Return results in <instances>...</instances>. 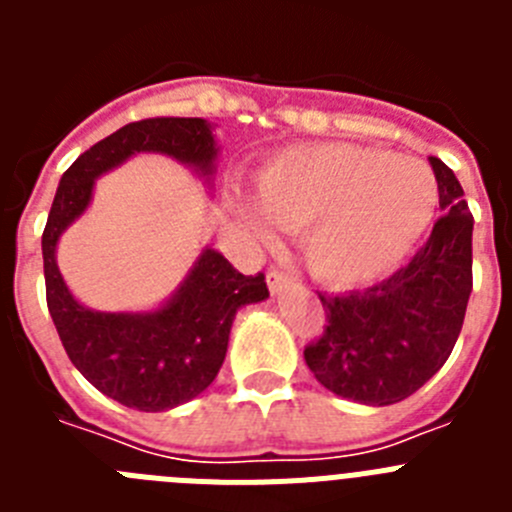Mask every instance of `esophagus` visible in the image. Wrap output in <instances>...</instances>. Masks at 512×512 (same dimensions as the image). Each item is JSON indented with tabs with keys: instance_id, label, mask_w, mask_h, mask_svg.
I'll use <instances>...</instances> for the list:
<instances>
[{
	"instance_id": "34e87169",
	"label": "esophagus",
	"mask_w": 512,
	"mask_h": 512,
	"mask_svg": "<svg viewBox=\"0 0 512 512\" xmlns=\"http://www.w3.org/2000/svg\"><path fill=\"white\" fill-rule=\"evenodd\" d=\"M266 284H269L271 295H282L284 289L292 287V277H289V274H284V271H279V269H271L269 274H266Z\"/></svg>"
}]
</instances>
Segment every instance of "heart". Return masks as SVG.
<instances>
[{
  "mask_svg": "<svg viewBox=\"0 0 512 512\" xmlns=\"http://www.w3.org/2000/svg\"><path fill=\"white\" fill-rule=\"evenodd\" d=\"M256 192L261 207L233 200L238 220L261 241H274V223L305 230L307 269L338 289L374 282L405 259L438 205L423 161L351 143L282 151L259 171Z\"/></svg>",
  "mask_w": 512,
  "mask_h": 512,
  "instance_id": "b5f03b06",
  "label": "heart"
}]
</instances>
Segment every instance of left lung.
Instances as JSON below:
<instances>
[{
    "instance_id": "obj_1",
    "label": "left lung",
    "mask_w": 512,
    "mask_h": 512,
    "mask_svg": "<svg viewBox=\"0 0 512 512\" xmlns=\"http://www.w3.org/2000/svg\"><path fill=\"white\" fill-rule=\"evenodd\" d=\"M443 215L431 238L390 279L348 295H320L323 336L305 361L325 390L384 408L418 392L446 364L472 295V230L464 189L431 156Z\"/></svg>"
}]
</instances>
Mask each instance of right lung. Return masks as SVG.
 Wrapping results in <instances>:
<instances>
[{
  "label": "right lung",
  "instance_id": "add662e5",
  "mask_svg": "<svg viewBox=\"0 0 512 512\" xmlns=\"http://www.w3.org/2000/svg\"><path fill=\"white\" fill-rule=\"evenodd\" d=\"M138 153L174 158L212 189L220 148L215 125L202 117L130 122L94 143L66 169L53 197L43 230L45 297L63 348L87 382L125 408L164 413L210 387L225 361L235 312L264 302L269 289L264 274L243 277L205 246L179 287L151 310L104 312L76 300L58 269V241L89 210L99 176Z\"/></svg>",
  "mask_w": 512,
  "mask_h": 512
}]
</instances>
